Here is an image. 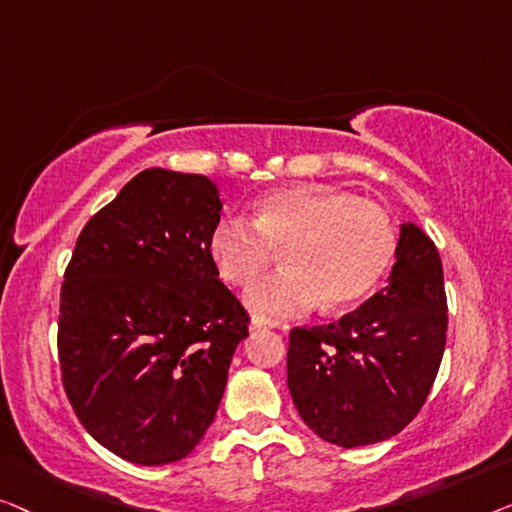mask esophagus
<instances>
[{"label": "esophagus", "instance_id": "34e87169", "mask_svg": "<svg viewBox=\"0 0 512 512\" xmlns=\"http://www.w3.org/2000/svg\"><path fill=\"white\" fill-rule=\"evenodd\" d=\"M262 329H287V327H280L278 322L262 320V318H255L253 322H250V331H262Z\"/></svg>", "mask_w": 512, "mask_h": 512}]
</instances>
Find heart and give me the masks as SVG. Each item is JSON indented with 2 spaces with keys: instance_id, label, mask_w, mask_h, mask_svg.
Masks as SVG:
<instances>
[{
  "instance_id": "heart-1",
  "label": "heart",
  "mask_w": 512,
  "mask_h": 512,
  "mask_svg": "<svg viewBox=\"0 0 512 512\" xmlns=\"http://www.w3.org/2000/svg\"><path fill=\"white\" fill-rule=\"evenodd\" d=\"M397 227L383 206L336 187H280L255 206L253 222L222 218L208 239L220 278L246 287L283 253L285 269L246 292L257 318H297L362 301L397 253Z\"/></svg>"
}]
</instances>
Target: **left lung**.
<instances>
[{
	"label": "left lung",
	"instance_id": "8db88e82",
	"mask_svg": "<svg viewBox=\"0 0 512 512\" xmlns=\"http://www.w3.org/2000/svg\"><path fill=\"white\" fill-rule=\"evenodd\" d=\"M387 287L338 322L292 329L287 387L322 441L359 448L397 436L434 385L445 350L448 301L434 241L399 225Z\"/></svg>",
	"mask_w": 512,
	"mask_h": 512
}]
</instances>
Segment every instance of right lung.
<instances>
[{
  "instance_id": "add662e5",
  "label": "right lung",
  "mask_w": 512,
  "mask_h": 512,
  "mask_svg": "<svg viewBox=\"0 0 512 512\" xmlns=\"http://www.w3.org/2000/svg\"><path fill=\"white\" fill-rule=\"evenodd\" d=\"M220 211L211 178L146 169L92 215L64 271V392L88 434L132 464L190 455L248 336L208 253Z\"/></svg>"
}]
</instances>
